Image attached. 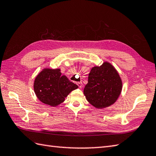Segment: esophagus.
<instances>
[{
  "instance_id": "1",
  "label": "esophagus",
  "mask_w": 156,
  "mask_h": 156,
  "mask_svg": "<svg viewBox=\"0 0 156 156\" xmlns=\"http://www.w3.org/2000/svg\"><path fill=\"white\" fill-rule=\"evenodd\" d=\"M77 85L78 86V87L80 88L82 87V84L81 83V82H77Z\"/></svg>"
}]
</instances>
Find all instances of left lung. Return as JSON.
I'll return each instance as SVG.
<instances>
[{"instance_id": "obj_1", "label": "left lung", "mask_w": 156, "mask_h": 156, "mask_svg": "<svg viewBox=\"0 0 156 156\" xmlns=\"http://www.w3.org/2000/svg\"><path fill=\"white\" fill-rule=\"evenodd\" d=\"M122 89V82L112 66L105 62L92 68L88 75L84 94L87 101L96 108H102L117 100Z\"/></svg>"}]
</instances>
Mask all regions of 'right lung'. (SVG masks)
Wrapping results in <instances>:
<instances>
[{
	"instance_id": "right-lung-1",
	"label": "right lung",
	"mask_w": 156,
	"mask_h": 156,
	"mask_svg": "<svg viewBox=\"0 0 156 156\" xmlns=\"http://www.w3.org/2000/svg\"><path fill=\"white\" fill-rule=\"evenodd\" d=\"M78 87L62 76L59 69H45L36 77L34 90L39 101L55 107L63 102L71 91Z\"/></svg>"
}]
</instances>
